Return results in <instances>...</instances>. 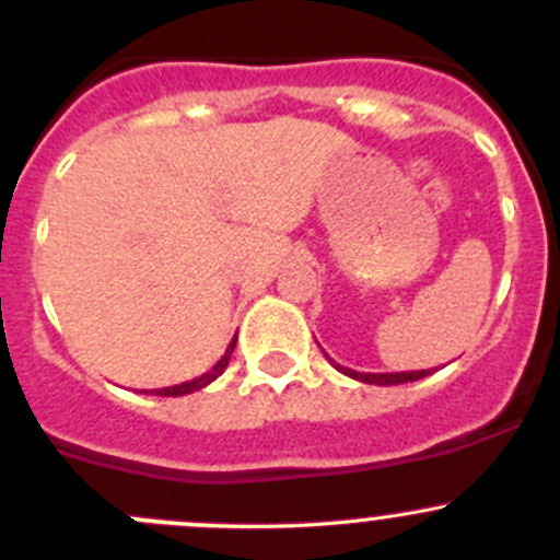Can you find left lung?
I'll list each match as a JSON object with an SVG mask.
<instances>
[{"mask_svg": "<svg viewBox=\"0 0 560 560\" xmlns=\"http://www.w3.org/2000/svg\"><path fill=\"white\" fill-rule=\"evenodd\" d=\"M327 358V354H325ZM330 360V358H327ZM332 365H336V371H341V374L352 376V380L363 382V385H380V387H389V385H406V382H417L422 380V376L433 374V369L428 371H395V374H363V371H352L347 369V365H338L336 360H330Z\"/></svg>", "mask_w": 560, "mask_h": 560, "instance_id": "1", "label": "left lung"}]
</instances>
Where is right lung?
<instances>
[{
	"instance_id": "1",
	"label": "right lung",
	"mask_w": 560,
	"mask_h": 560,
	"mask_svg": "<svg viewBox=\"0 0 560 560\" xmlns=\"http://www.w3.org/2000/svg\"><path fill=\"white\" fill-rule=\"evenodd\" d=\"M235 341H238V336L233 338V341H230V347H228V352L222 354V360H219L217 365H213L211 371H208V374H202V376H197V380H191V382H180V385H173V387H162V389H151V393L154 395H189V393H195V389H202L206 385H211L213 380H217V376H222L224 374V369H228V363H230V354H233V349H235Z\"/></svg>"
}]
</instances>
